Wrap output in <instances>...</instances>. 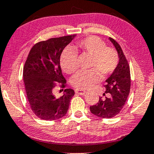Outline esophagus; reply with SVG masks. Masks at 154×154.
<instances>
[{
  "mask_svg": "<svg viewBox=\"0 0 154 154\" xmlns=\"http://www.w3.org/2000/svg\"><path fill=\"white\" fill-rule=\"evenodd\" d=\"M75 93H77V94L79 95H84L85 93H86V91H83V90H81V89H75Z\"/></svg>",
  "mask_w": 154,
  "mask_h": 154,
  "instance_id": "obj_1",
  "label": "esophagus"
}]
</instances>
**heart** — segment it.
Wrapping results in <instances>:
<instances>
[{
  "mask_svg": "<svg viewBox=\"0 0 154 154\" xmlns=\"http://www.w3.org/2000/svg\"><path fill=\"white\" fill-rule=\"evenodd\" d=\"M78 49L92 57L89 71H80L71 79V84L80 89H88L97 83L101 74H110L116 69L119 62L117 51L107 47L106 44L95 36H91L77 43ZM78 54L74 48L66 47L60 57V63L66 73H74L78 69Z\"/></svg>",
  "mask_w": 154,
  "mask_h": 154,
  "instance_id": "heart-1",
  "label": "heart"
}]
</instances>
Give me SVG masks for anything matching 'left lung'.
<instances>
[{"mask_svg":"<svg viewBox=\"0 0 154 154\" xmlns=\"http://www.w3.org/2000/svg\"><path fill=\"white\" fill-rule=\"evenodd\" d=\"M109 40L114 45L119 57L118 65L112 74L106 79L105 85V98L99 97L96 105L90 107L91 113L101 118H112L120 112L125 106L131 87L130 70L128 61L124 55L122 49L112 38Z\"/></svg>","mask_w":154,"mask_h":154,"instance_id":"8db88e82","label":"left lung"}]
</instances>
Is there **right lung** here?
<instances>
[{"label": "right lung", "instance_id": "right-lung-1", "mask_svg": "<svg viewBox=\"0 0 154 154\" xmlns=\"http://www.w3.org/2000/svg\"><path fill=\"white\" fill-rule=\"evenodd\" d=\"M76 35L51 38L35 45L29 51L23 69V81L32 110L45 120H56L66 115L74 91L65 89L57 97L54 93V83L64 88L66 81L60 66L63 49Z\"/></svg>", "mask_w": 154, "mask_h": 154}]
</instances>
